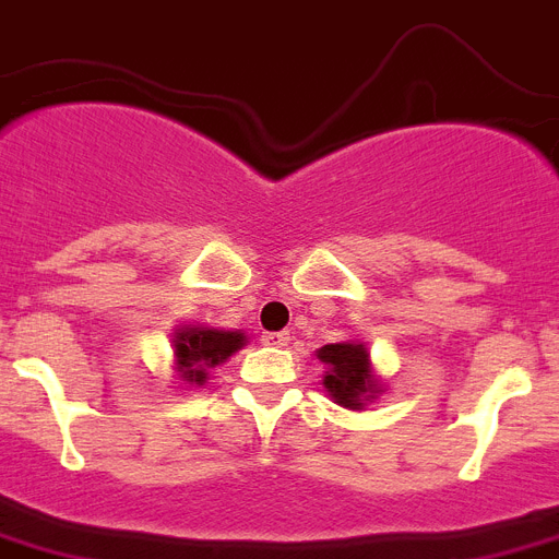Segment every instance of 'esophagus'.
Listing matches in <instances>:
<instances>
[{
    "label": "esophagus",
    "mask_w": 559,
    "mask_h": 559,
    "mask_svg": "<svg viewBox=\"0 0 559 559\" xmlns=\"http://www.w3.org/2000/svg\"><path fill=\"white\" fill-rule=\"evenodd\" d=\"M262 345H269V347H285L290 342V333L285 331H271V333H262L260 338Z\"/></svg>",
    "instance_id": "esophagus-1"
}]
</instances>
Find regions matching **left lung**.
<instances>
[{
    "mask_svg": "<svg viewBox=\"0 0 559 559\" xmlns=\"http://www.w3.org/2000/svg\"><path fill=\"white\" fill-rule=\"evenodd\" d=\"M319 361H325V390L336 404L347 409H361L370 399L381 393L379 379L370 367V353L361 342H336L317 350Z\"/></svg>",
    "mask_w": 559,
    "mask_h": 559,
    "instance_id": "obj_1",
    "label": "left lung"
}]
</instances>
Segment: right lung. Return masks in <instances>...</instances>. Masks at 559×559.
<instances>
[{
    "label": "right lung",
    "mask_w": 559,
    "mask_h": 559,
    "mask_svg": "<svg viewBox=\"0 0 559 559\" xmlns=\"http://www.w3.org/2000/svg\"><path fill=\"white\" fill-rule=\"evenodd\" d=\"M242 345H246V333L194 325L178 328L175 338H171L178 373L189 384H203L206 381V367L226 361Z\"/></svg>",
    "instance_id": "obj_1"
}]
</instances>
